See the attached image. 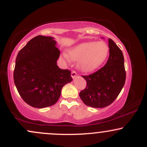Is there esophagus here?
I'll return each mask as SVG.
<instances>
[{
  "mask_svg": "<svg viewBox=\"0 0 147 147\" xmlns=\"http://www.w3.org/2000/svg\"><path fill=\"white\" fill-rule=\"evenodd\" d=\"M77 74L75 71H72L71 72V77L72 79H75L76 77H77Z\"/></svg>",
  "mask_w": 147,
  "mask_h": 147,
  "instance_id": "34e87169",
  "label": "esophagus"
}]
</instances>
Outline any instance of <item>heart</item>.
I'll return each mask as SVG.
<instances>
[{"label":"heart","instance_id":"1","mask_svg":"<svg viewBox=\"0 0 147 147\" xmlns=\"http://www.w3.org/2000/svg\"><path fill=\"white\" fill-rule=\"evenodd\" d=\"M109 53V47L104 41L82 43L70 48L63 54L65 59L78 61L81 71L90 72L99 68L105 62Z\"/></svg>","mask_w":147,"mask_h":147}]
</instances>
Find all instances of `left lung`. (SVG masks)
<instances>
[{
	"label": "left lung",
	"instance_id": "obj_1",
	"mask_svg": "<svg viewBox=\"0 0 147 147\" xmlns=\"http://www.w3.org/2000/svg\"><path fill=\"white\" fill-rule=\"evenodd\" d=\"M109 57L104 67L88 76H83L86 87L79 97L86 106L104 108L114 102L124 87L126 80L124 59L122 50L109 39Z\"/></svg>",
	"mask_w": 147,
	"mask_h": 147
}]
</instances>
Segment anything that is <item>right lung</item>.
<instances>
[{
  "label": "right lung",
  "mask_w": 147,
  "mask_h": 147,
  "mask_svg": "<svg viewBox=\"0 0 147 147\" xmlns=\"http://www.w3.org/2000/svg\"><path fill=\"white\" fill-rule=\"evenodd\" d=\"M56 45L54 37L38 35L28 41L16 57L15 86L22 99L32 107L54 105L62 88L72 81L70 70L57 65L60 51Z\"/></svg>",
  "instance_id": "right-lung-1"
}]
</instances>
